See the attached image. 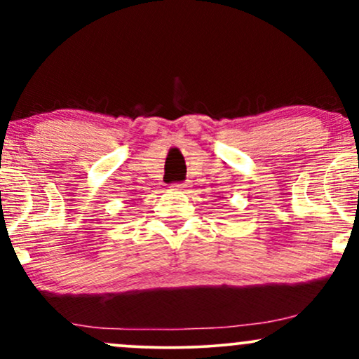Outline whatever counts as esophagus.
I'll list each match as a JSON object with an SVG mask.
<instances>
[{
  "instance_id": "esophagus-1",
  "label": "esophagus",
  "mask_w": 359,
  "mask_h": 359,
  "mask_svg": "<svg viewBox=\"0 0 359 359\" xmlns=\"http://www.w3.org/2000/svg\"><path fill=\"white\" fill-rule=\"evenodd\" d=\"M172 187H174L175 191H187V184H182V182L174 184V185H172Z\"/></svg>"
}]
</instances>
